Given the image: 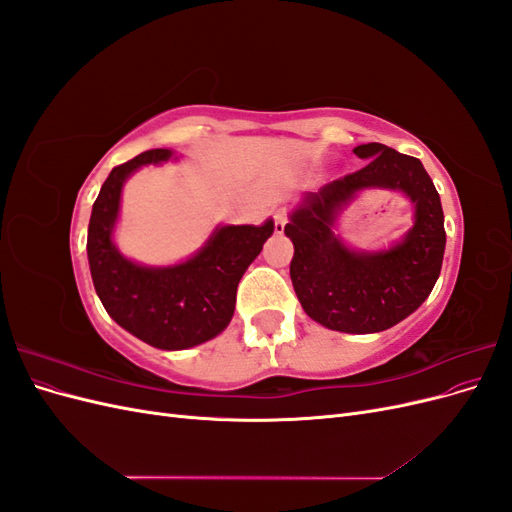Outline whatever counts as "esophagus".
<instances>
[{
    "label": "esophagus",
    "instance_id": "1",
    "mask_svg": "<svg viewBox=\"0 0 512 512\" xmlns=\"http://www.w3.org/2000/svg\"><path fill=\"white\" fill-rule=\"evenodd\" d=\"M288 222V211L280 209L275 213V232H284V226Z\"/></svg>",
    "mask_w": 512,
    "mask_h": 512
}]
</instances>
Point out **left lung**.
Listing matches in <instances>:
<instances>
[{"instance_id": "8db88e82", "label": "left lung", "mask_w": 512, "mask_h": 512, "mask_svg": "<svg viewBox=\"0 0 512 512\" xmlns=\"http://www.w3.org/2000/svg\"><path fill=\"white\" fill-rule=\"evenodd\" d=\"M365 166L307 192L292 211L286 237L294 256L290 280L305 314L342 333H378L423 305L442 269L446 232L440 194L421 160L382 143L354 147ZM406 193L415 224L391 251L354 253L332 235L338 211L361 189Z\"/></svg>"}]
</instances>
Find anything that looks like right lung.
I'll use <instances>...</instances> for the list:
<instances>
[{
    "label": "right lung",
    "mask_w": 512,
    "mask_h": 512,
    "mask_svg": "<svg viewBox=\"0 0 512 512\" xmlns=\"http://www.w3.org/2000/svg\"><path fill=\"white\" fill-rule=\"evenodd\" d=\"M173 151L149 149L115 166L91 209L87 258L98 297L119 327L162 350L192 348L220 335L235 314L237 286L245 269L273 235L262 226H220L209 241L175 267H143L113 243L126 179L145 164L166 162Z\"/></svg>",
    "instance_id": "obj_1"
}]
</instances>
